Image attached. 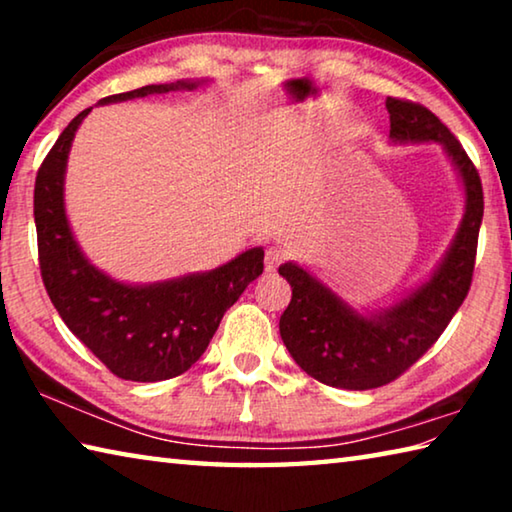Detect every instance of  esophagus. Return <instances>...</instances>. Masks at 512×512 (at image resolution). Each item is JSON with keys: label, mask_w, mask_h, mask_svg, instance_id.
<instances>
[{"label": "esophagus", "mask_w": 512, "mask_h": 512, "mask_svg": "<svg viewBox=\"0 0 512 512\" xmlns=\"http://www.w3.org/2000/svg\"><path fill=\"white\" fill-rule=\"evenodd\" d=\"M284 259H287V253H284L282 248H277V246H271L266 250V255H264V268H266V273H275L277 271V266H280Z\"/></svg>", "instance_id": "34e87169"}]
</instances>
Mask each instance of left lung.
<instances>
[{
  "instance_id": "8db88e82",
  "label": "left lung",
  "mask_w": 512,
  "mask_h": 512,
  "mask_svg": "<svg viewBox=\"0 0 512 512\" xmlns=\"http://www.w3.org/2000/svg\"><path fill=\"white\" fill-rule=\"evenodd\" d=\"M393 142H438L465 189V214L436 271L395 305L359 314L311 275L287 262L280 275L291 284V302L280 316V334L298 366L318 381L348 391H370L409 370L463 305L470 291L476 241L483 219L479 171L461 142L431 110L404 99H386Z\"/></svg>"
}]
</instances>
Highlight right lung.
Returning <instances> with one entry per match:
<instances>
[{"label": "right lung", "mask_w": 512, "mask_h": 512, "mask_svg": "<svg viewBox=\"0 0 512 512\" xmlns=\"http://www.w3.org/2000/svg\"><path fill=\"white\" fill-rule=\"evenodd\" d=\"M203 83L144 85L99 103L106 106L149 94L196 90ZM90 110L69 121L36 176L33 216L42 282L65 325L112 375L128 381L178 377L201 359L225 311L262 275L264 250L250 248L214 271L153 284L117 282L90 264L65 214L67 155Z\"/></svg>", "instance_id": "obj_1"}]
</instances>
